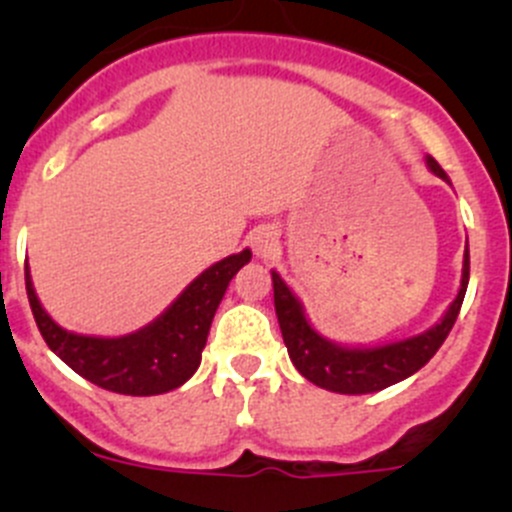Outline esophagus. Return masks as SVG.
<instances>
[{
  "label": "esophagus",
  "instance_id": "34e87169",
  "mask_svg": "<svg viewBox=\"0 0 512 512\" xmlns=\"http://www.w3.org/2000/svg\"><path fill=\"white\" fill-rule=\"evenodd\" d=\"M250 245L252 252H255L260 260H272L280 250V240H277V232L272 227H260L250 235Z\"/></svg>",
  "mask_w": 512,
  "mask_h": 512
}]
</instances>
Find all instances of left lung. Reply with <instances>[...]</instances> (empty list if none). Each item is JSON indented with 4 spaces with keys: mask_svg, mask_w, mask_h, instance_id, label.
<instances>
[{
    "mask_svg": "<svg viewBox=\"0 0 512 512\" xmlns=\"http://www.w3.org/2000/svg\"><path fill=\"white\" fill-rule=\"evenodd\" d=\"M426 165L433 175L451 183L441 165L431 156H426ZM468 275H471V255H468L466 245L461 289H458L456 299L446 309V314L431 329L416 334V337L401 339V342L381 344V347H344V344L329 342L309 324L297 294L272 270L275 312L289 359L304 379L322 386V389L334 391V394H374L386 386L399 384V381L416 374L421 366H426L431 356L446 342L448 332L453 329L458 312H461L463 297H466Z\"/></svg>",
    "mask_w": 512,
    "mask_h": 512,
    "instance_id": "1",
    "label": "left lung"
}]
</instances>
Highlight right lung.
I'll return each instance as SVG.
<instances>
[{
  "label": "right lung",
  "mask_w": 512,
  "mask_h": 512,
  "mask_svg": "<svg viewBox=\"0 0 512 512\" xmlns=\"http://www.w3.org/2000/svg\"><path fill=\"white\" fill-rule=\"evenodd\" d=\"M250 257V250H242L210 265L160 317L123 337H91L59 327L36 297L29 262H24V280L36 327L66 366L113 394L156 396L178 389L198 371L218 304Z\"/></svg>",
  "instance_id": "right-lung-1"
}]
</instances>
